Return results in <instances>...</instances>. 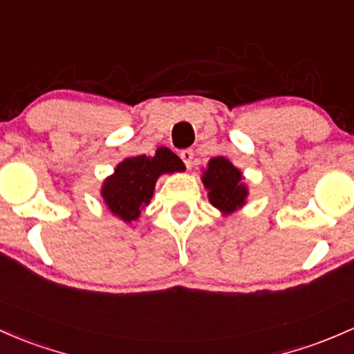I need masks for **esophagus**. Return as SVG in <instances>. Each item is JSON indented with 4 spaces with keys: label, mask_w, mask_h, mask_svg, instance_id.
Instances as JSON below:
<instances>
[{
    "label": "esophagus",
    "mask_w": 354,
    "mask_h": 354,
    "mask_svg": "<svg viewBox=\"0 0 354 354\" xmlns=\"http://www.w3.org/2000/svg\"><path fill=\"white\" fill-rule=\"evenodd\" d=\"M180 158L182 162L185 163V167H191L192 165V158H194V150H191V148H187V150H182L180 151Z\"/></svg>",
    "instance_id": "1"
}]
</instances>
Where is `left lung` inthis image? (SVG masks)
Here are the masks:
<instances>
[{"label": "left lung", "mask_w": 354, "mask_h": 354, "mask_svg": "<svg viewBox=\"0 0 354 354\" xmlns=\"http://www.w3.org/2000/svg\"><path fill=\"white\" fill-rule=\"evenodd\" d=\"M203 182L209 189L211 204L223 212H233L236 207L243 206L245 197L248 196L246 187L241 184V172L224 157L209 160Z\"/></svg>", "instance_id": "left-lung-1"}]
</instances>
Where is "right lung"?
I'll list each match as a JSON object with an SVG mask.
<instances>
[{"mask_svg":"<svg viewBox=\"0 0 354 354\" xmlns=\"http://www.w3.org/2000/svg\"><path fill=\"white\" fill-rule=\"evenodd\" d=\"M184 163L169 148H157L155 155L130 157L116 167L102 187V197L113 214L123 221H135L153 196L155 182L165 172L184 170Z\"/></svg>","mask_w":354,"mask_h":354,"instance_id":"obj_1","label":"right lung"}]
</instances>
